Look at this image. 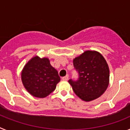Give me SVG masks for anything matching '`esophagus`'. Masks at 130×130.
I'll use <instances>...</instances> for the list:
<instances>
[{
	"label": "esophagus",
	"instance_id": "34e87169",
	"mask_svg": "<svg viewBox=\"0 0 130 130\" xmlns=\"http://www.w3.org/2000/svg\"><path fill=\"white\" fill-rule=\"evenodd\" d=\"M68 79H69V75H66L65 77H62L63 81H68Z\"/></svg>",
	"mask_w": 130,
	"mask_h": 130
}]
</instances>
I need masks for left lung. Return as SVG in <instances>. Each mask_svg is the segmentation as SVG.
Returning <instances> with one entry per match:
<instances>
[{"label":"left lung","instance_id":"obj_1","mask_svg":"<svg viewBox=\"0 0 130 130\" xmlns=\"http://www.w3.org/2000/svg\"><path fill=\"white\" fill-rule=\"evenodd\" d=\"M73 66L79 73L77 81L70 79L75 94L85 102L100 97L109 83V69L100 53L87 50L73 60Z\"/></svg>","mask_w":130,"mask_h":130}]
</instances>
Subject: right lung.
Segmentation results:
<instances>
[{"mask_svg": "<svg viewBox=\"0 0 130 130\" xmlns=\"http://www.w3.org/2000/svg\"><path fill=\"white\" fill-rule=\"evenodd\" d=\"M21 81L25 89L32 96L46 97L55 90L60 78L48 58L35 56L30 59L21 72Z\"/></svg>", "mask_w": 130, "mask_h": 130, "instance_id": "add662e5", "label": "right lung"}]
</instances>
